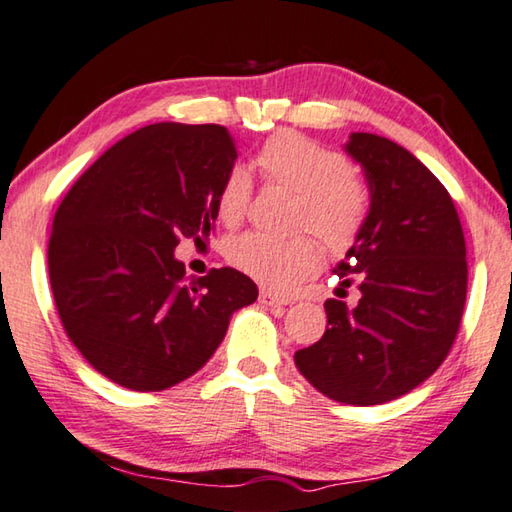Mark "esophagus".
Here are the masks:
<instances>
[{
	"label": "esophagus",
	"instance_id": "obj_1",
	"mask_svg": "<svg viewBox=\"0 0 512 512\" xmlns=\"http://www.w3.org/2000/svg\"><path fill=\"white\" fill-rule=\"evenodd\" d=\"M261 303L265 306H288L292 303L288 297H283L279 292H272V290H261Z\"/></svg>",
	"mask_w": 512,
	"mask_h": 512
}]
</instances>
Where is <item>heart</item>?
I'll use <instances>...</instances> for the list:
<instances>
[{
    "instance_id": "heart-1",
    "label": "heart",
    "mask_w": 512,
    "mask_h": 512,
    "mask_svg": "<svg viewBox=\"0 0 512 512\" xmlns=\"http://www.w3.org/2000/svg\"><path fill=\"white\" fill-rule=\"evenodd\" d=\"M256 166L270 184L294 193L292 224L310 229L333 254L355 245L369 218V188L353 173L351 161L333 148L321 146L297 132H279L256 155ZM251 200V179L245 168L227 170L215 195V213L236 227ZM224 258L238 272L267 288L288 290L321 267V247L308 233L272 238L242 233L224 245Z\"/></svg>"
}]
</instances>
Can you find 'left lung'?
<instances>
[{
	"label": "left lung",
	"instance_id": "8db88e82",
	"mask_svg": "<svg viewBox=\"0 0 512 512\" xmlns=\"http://www.w3.org/2000/svg\"><path fill=\"white\" fill-rule=\"evenodd\" d=\"M348 155L369 182V218L335 274L357 285L348 308L328 299L317 344L294 353L312 387L344 405H382L425 382L459 333L468 261L463 227L447 188L407 148L355 132Z\"/></svg>",
	"mask_w": 512,
	"mask_h": 512
}]
</instances>
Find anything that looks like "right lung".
Here are the masks:
<instances>
[{"instance_id": "1", "label": "right lung", "mask_w": 512, "mask_h": 512, "mask_svg": "<svg viewBox=\"0 0 512 512\" xmlns=\"http://www.w3.org/2000/svg\"><path fill=\"white\" fill-rule=\"evenodd\" d=\"M238 152L215 123H155L114 143L53 215L49 279L85 360L132 391H164L200 371L231 312L258 297L231 267L188 283L179 238L215 227V195Z\"/></svg>"}]
</instances>
